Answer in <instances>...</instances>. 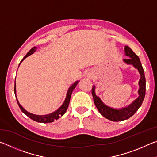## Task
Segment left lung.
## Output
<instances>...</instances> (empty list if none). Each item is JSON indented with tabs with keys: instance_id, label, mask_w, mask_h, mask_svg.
Segmentation results:
<instances>
[{
	"instance_id": "left-lung-1",
	"label": "left lung",
	"mask_w": 157,
	"mask_h": 157,
	"mask_svg": "<svg viewBox=\"0 0 157 157\" xmlns=\"http://www.w3.org/2000/svg\"><path fill=\"white\" fill-rule=\"evenodd\" d=\"M124 49L125 55L129 57L127 58V59H124V62L126 63L127 64H131L134 66V68L138 69L140 75V78L139 82V89L138 91L139 95V97L134 101H133V102L127 107L117 109L108 107L107 105H105L102 102L100 98L95 95V86H93L91 90L94 104L96 106L98 110L105 118L114 122L127 120V119L129 118L130 117L134 115L141 106L145 95V77L144 71H143V68L141 65V63L140 62L139 58L133 52V50L129 47L125 46Z\"/></svg>"
}]
</instances>
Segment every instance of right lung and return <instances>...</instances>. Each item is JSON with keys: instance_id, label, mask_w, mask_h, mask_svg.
<instances>
[{"instance_id": "right-lung-1", "label": "right lung", "mask_w": 157, "mask_h": 157, "mask_svg": "<svg viewBox=\"0 0 157 157\" xmlns=\"http://www.w3.org/2000/svg\"><path fill=\"white\" fill-rule=\"evenodd\" d=\"M36 48H37L36 47H33V48H32L30 51L27 53V54H26L25 56L23 57V59L21 61L20 63L22 62V61L23 59H25L26 57H28V56H30V55L33 54V53L36 51ZM20 63H19V65H20ZM78 82H79V81H76L75 82H74V83L71 85L70 87H69V89L67 91V94H66V99L64 100V102H63V103L62 104V105L61 106V107L58 109L57 110H56L55 111H54V112H52L51 113L47 114V115H35V114H33V113L28 112V111H26L25 109L19 104V102H18V101L17 100V98L16 97V98H17V100L18 105V107H19V108L21 109V110L22 111V112L24 113L26 116H28L29 118L32 119V120H33L36 122H38V123H52V122L55 121V120H57L58 118H59L61 116H62L63 114L66 113V110H67V109L68 107L69 102H70L71 94H72L73 89L75 88V86H77V84H78ZM14 94H15V96H17V95H16V79H15V84H14Z\"/></svg>"}]
</instances>
